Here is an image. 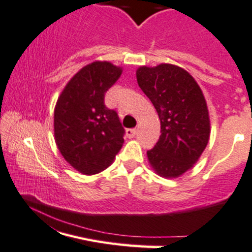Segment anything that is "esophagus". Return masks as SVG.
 I'll return each instance as SVG.
<instances>
[{"label": "esophagus", "mask_w": 252, "mask_h": 252, "mask_svg": "<svg viewBox=\"0 0 252 252\" xmlns=\"http://www.w3.org/2000/svg\"><path fill=\"white\" fill-rule=\"evenodd\" d=\"M137 134V128H128L126 129V136L128 137V138H133L134 136Z\"/></svg>", "instance_id": "obj_1"}]
</instances>
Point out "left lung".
<instances>
[{
  "mask_svg": "<svg viewBox=\"0 0 252 252\" xmlns=\"http://www.w3.org/2000/svg\"><path fill=\"white\" fill-rule=\"evenodd\" d=\"M139 87L152 100L161 134L148 150L152 167L162 177H178L198 161L210 137V120L200 87L180 66L160 64L137 70Z\"/></svg>",
  "mask_w": 252,
  "mask_h": 252,
  "instance_id": "left-lung-1",
  "label": "left lung"
}]
</instances>
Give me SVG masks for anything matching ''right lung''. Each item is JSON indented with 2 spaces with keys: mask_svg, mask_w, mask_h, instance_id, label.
<instances>
[{
  "mask_svg": "<svg viewBox=\"0 0 252 252\" xmlns=\"http://www.w3.org/2000/svg\"><path fill=\"white\" fill-rule=\"evenodd\" d=\"M120 75L121 69L108 62L88 64L68 82L54 109L59 152L85 175L105 170L124 144L118 113L104 104L105 93Z\"/></svg>",
  "mask_w": 252,
  "mask_h": 252,
  "instance_id": "1",
  "label": "right lung"
}]
</instances>
